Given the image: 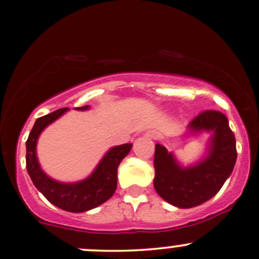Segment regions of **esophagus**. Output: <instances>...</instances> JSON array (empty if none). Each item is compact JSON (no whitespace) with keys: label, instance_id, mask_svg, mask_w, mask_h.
I'll return each mask as SVG.
<instances>
[{"label":"esophagus","instance_id":"1","mask_svg":"<svg viewBox=\"0 0 259 259\" xmlns=\"http://www.w3.org/2000/svg\"><path fill=\"white\" fill-rule=\"evenodd\" d=\"M145 135L147 136V138H149V139H157L158 138V133L154 132V130H148V132L146 133Z\"/></svg>","mask_w":259,"mask_h":259}]
</instances>
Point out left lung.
Segmentation results:
<instances>
[{"label": "left lung", "mask_w": 259, "mask_h": 259, "mask_svg": "<svg viewBox=\"0 0 259 259\" xmlns=\"http://www.w3.org/2000/svg\"><path fill=\"white\" fill-rule=\"evenodd\" d=\"M188 133H210L206 155L198 163L182 166L172 152L157 143L154 153V189L169 204L191 208L207 201L222 188L236 161L235 136L222 112H201L188 124Z\"/></svg>", "instance_id": "1"}]
</instances>
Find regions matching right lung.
<instances>
[{"label":"right lung","mask_w":259,"mask_h":259,"mask_svg":"<svg viewBox=\"0 0 259 259\" xmlns=\"http://www.w3.org/2000/svg\"><path fill=\"white\" fill-rule=\"evenodd\" d=\"M70 108H60L53 113L38 118L26 141V169L33 185L53 205L68 212H85L107 201L117 189V170L120 161L129 154L132 143L116 146L108 149L98 166L82 181L73 183L59 182L42 170L37 158L36 146L40 133L49 124L60 118ZM76 110H89V106Z\"/></svg>","instance_id":"right-lung-1"}]
</instances>
